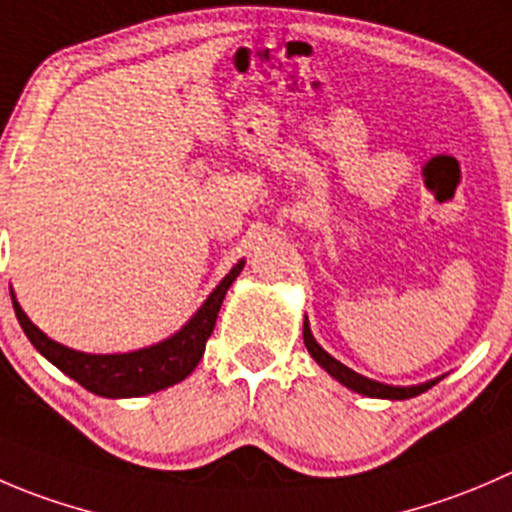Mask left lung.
<instances>
[{"label":"left lung","instance_id":"1","mask_svg":"<svg viewBox=\"0 0 512 512\" xmlns=\"http://www.w3.org/2000/svg\"><path fill=\"white\" fill-rule=\"evenodd\" d=\"M302 337H305V347L310 350V355L315 357L317 365L325 367V370L330 372L335 380H340L345 388L355 390V393H360V395H367V398L408 400V398H415V395L425 393V390H430L435 385V380H430V382H423V385H413V388H398V385H385V382H377V380H370V377L357 375L355 370H350V367H345L342 362H337L335 357L327 355V352L317 345V340L312 337L307 320H305V327H302Z\"/></svg>","mask_w":512,"mask_h":512}]
</instances>
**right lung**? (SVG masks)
Returning a JSON list of instances; mask_svg holds the SVG:
<instances>
[{"label": "right lung", "instance_id": "add662e5", "mask_svg": "<svg viewBox=\"0 0 512 512\" xmlns=\"http://www.w3.org/2000/svg\"><path fill=\"white\" fill-rule=\"evenodd\" d=\"M242 267H245V262H237L232 267L230 275L217 285V290H212L205 305L195 312V317L177 335L145 347V350L124 352V355H87V352L69 350V347L49 340L37 325H32V320L24 315L14 297L12 305L29 342L64 375L77 380L84 390L102 395V398H140V395L170 388L195 370L202 352H205L207 340L215 330L222 300H225L235 277L242 272Z\"/></svg>", "mask_w": 512, "mask_h": 512}]
</instances>
